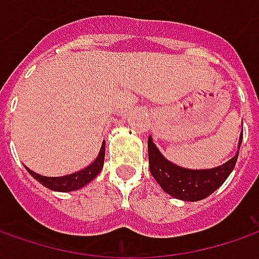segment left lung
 Returning a JSON list of instances; mask_svg holds the SVG:
<instances>
[{"label": "left lung", "mask_w": 259, "mask_h": 259, "mask_svg": "<svg viewBox=\"0 0 259 259\" xmlns=\"http://www.w3.org/2000/svg\"><path fill=\"white\" fill-rule=\"evenodd\" d=\"M242 143V137L239 140V147ZM236 154L226 161L225 164L207 168V170H190L170 163L165 160L158 151V148L153 143L151 137H148V161L150 171L155 179V182L161 186L165 193L173 196L176 199H182L187 202L202 200L219 189L228 176L232 173L236 160Z\"/></svg>", "instance_id": "obj_1"}]
</instances>
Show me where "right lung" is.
<instances>
[{
    "mask_svg": "<svg viewBox=\"0 0 259 259\" xmlns=\"http://www.w3.org/2000/svg\"><path fill=\"white\" fill-rule=\"evenodd\" d=\"M105 160V145L101 147V151L96 157L94 163L88 165L83 170H79L73 174H67V176H62V177H47V176H41V174L35 173L33 170L27 168L28 173L34 177L35 180H38L40 183L52 189V190H57V192H73L80 187H83L91 180H94L98 174L101 173L102 165H104Z\"/></svg>",
    "mask_w": 259,
    "mask_h": 259,
    "instance_id": "1",
    "label": "right lung"
}]
</instances>
